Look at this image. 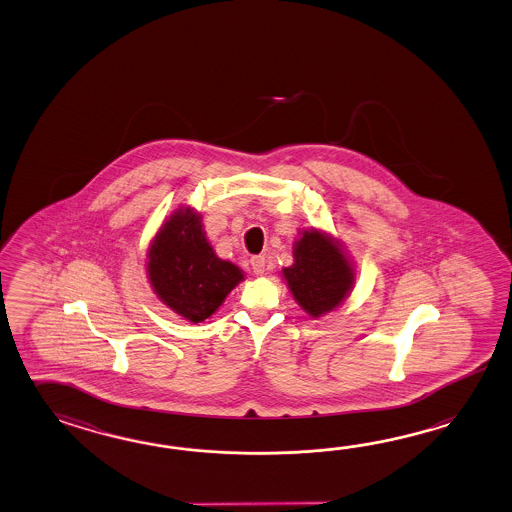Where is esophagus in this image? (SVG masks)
<instances>
[{"label": "esophagus", "instance_id": "esophagus-1", "mask_svg": "<svg viewBox=\"0 0 512 512\" xmlns=\"http://www.w3.org/2000/svg\"><path fill=\"white\" fill-rule=\"evenodd\" d=\"M251 268H253V273H255V275H262L264 270H266V257H264V255H255V257H251Z\"/></svg>", "mask_w": 512, "mask_h": 512}]
</instances>
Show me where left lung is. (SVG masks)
<instances>
[{
    "mask_svg": "<svg viewBox=\"0 0 512 512\" xmlns=\"http://www.w3.org/2000/svg\"><path fill=\"white\" fill-rule=\"evenodd\" d=\"M283 275L299 307L312 318L338 307L354 283L351 262L340 246L318 229L303 231L296 242L294 264L284 268Z\"/></svg>",
    "mask_w": 512,
    "mask_h": 512,
    "instance_id": "1",
    "label": "left lung"
}]
</instances>
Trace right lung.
Instances as JSON below:
<instances>
[{
    "instance_id": "obj_1",
    "label": "right lung",
    "mask_w": 512,
    "mask_h": 512,
    "mask_svg": "<svg viewBox=\"0 0 512 512\" xmlns=\"http://www.w3.org/2000/svg\"><path fill=\"white\" fill-rule=\"evenodd\" d=\"M147 272L159 299L193 323L209 318L244 279L233 262L216 257L193 209H178L161 226Z\"/></svg>"
}]
</instances>
